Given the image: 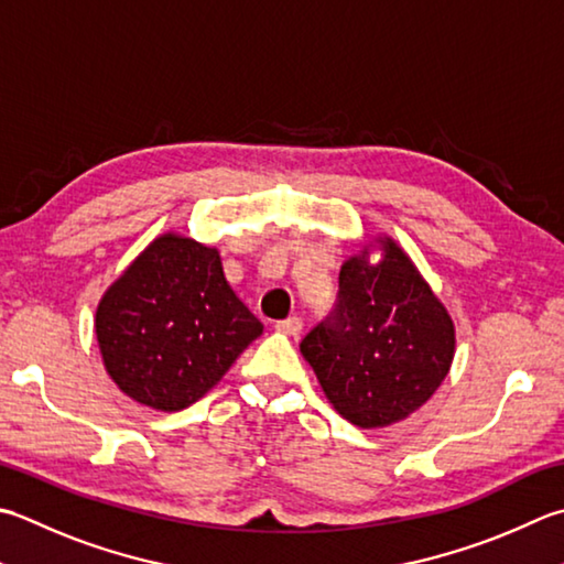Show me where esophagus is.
Wrapping results in <instances>:
<instances>
[{
  "label": "esophagus",
  "mask_w": 564,
  "mask_h": 564,
  "mask_svg": "<svg viewBox=\"0 0 564 564\" xmlns=\"http://www.w3.org/2000/svg\"><path fill=\"white\" fill-rule=\"evenodd\" d=\"M275 329H279V333H285V335H301L303 319L297 315H291L285 319H279V323H275Z\"/></svg>",
  "instance_id": "1"
}]
</instances>
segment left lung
I'll use <instances>...</instances> for the list:
<instances>
[{"label":"left lung","instance_id":"1","mask_svg":"<svg viewBox=\"0 0 564 564\" xmlns=\"http://www.w3.org/2000/svg\"><path fill=\"white\" fill-rule=\"evenodd\" d=\"M335 411L383 427L421 408L455 357V327L411 259L386 241L383 259H349L333 311L301 341Z\"/></svg>","mask_w":564,"mask_h":564}]
</instances>
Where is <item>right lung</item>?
Instances as JSON below:
<instances>
[{
    "mask_svg": "<svg viewBox=\"0 0 564 564\" xmlns=\"http://www.w3.org/2000/svg\"><path fill=\"white\" fill-rule=\"evenodd\" d=\"M95 333L119 389L171 413L203 399L263 325L229 289L217 249L163 235L105 293Z\"/></svg>",
    "mask_w": 564,
    "mask_h": 564,
    "instance_id": "right-lung-1",
    "label": "right lung"
}]
</instances>
